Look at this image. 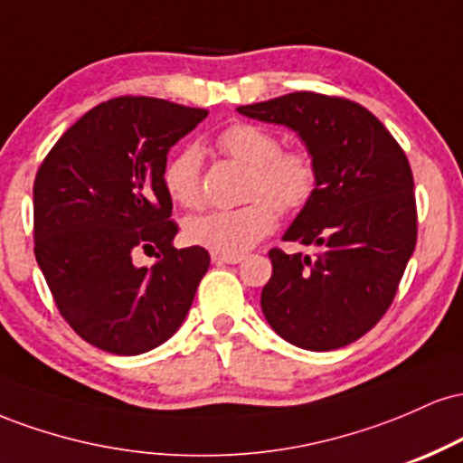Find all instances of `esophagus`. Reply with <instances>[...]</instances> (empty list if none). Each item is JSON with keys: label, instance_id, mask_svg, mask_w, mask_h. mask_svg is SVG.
<instances>
[{"label": "esophagus", "instance_id": "34e87169", "mask_svg": "<svg viewBox=\"0 0 463 463\" xmlns=\"http://www.w3.org/2000/svg\"><path fill=\"white\" fill-rule=\"evenodd\" d=\"M211 259H213L215 263H228V265H237V263H241L243 259V254H211Z\"/></svg>", "mask_w": 463, "mask_h": 463}]
</instances>
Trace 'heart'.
<instances>
[{
	"label": "heart",
	"instance_id": "obj_1",
	"mask_svg": "<svg viewBox=\"0 0 463 463\" xmlns=\"http://www.w3.org/2000/svg\"><path fill=\"white\" fill-rule=\"evenodd\" d=\"M217 147L248 167L243 200L237 209H217L189 217L184 237L194 246L215 254H243L276 228L279 211L298 213L316 198L320 165L305 146L283 147L274 130L248 121L231 124L217 135ZM202 152L189 146L163 167V187L176 204L194 206L202 200Z\"/></svg>",
	"mask_w": 463,
	"mask_h": 463
}]
</instances>
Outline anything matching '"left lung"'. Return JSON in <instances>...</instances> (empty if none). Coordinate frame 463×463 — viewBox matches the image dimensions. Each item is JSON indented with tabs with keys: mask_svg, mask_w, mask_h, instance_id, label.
<instances>
[{
	"mask_svg": "<svg viewBox=\"0 0 463 463\" xmlns=\"http://www.w3.org/2000/svg\"><path fill=\"white\" fill-rule=\"evenodd\" d=\"M237 110L296 130L320 165L316 198L283 237L316 246L317 254L269 250L265 320L298 348L348 346L390 309L416 248L405 152L365 106L337 95L296 91Z\"/></svg>",
	"mask_w": 463,
	"mask_h": 463,
	"instance_id": "8db88e82",
	"label": "left lung"
}]
</instances>
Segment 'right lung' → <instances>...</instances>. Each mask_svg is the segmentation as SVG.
<instances>
[{"instance_id": "obj_1", "label": "right lung", "mask_w": 463, "mask_h": 463, "mask_svg": "<svg viewBox=\"0 0 463 463\" xmlns=\"http://www.w3.org/2000/svg\"><path fill=\"white\" fill-rule=\"evenodd\" d=\"M209 110L121 95L69 128L34 178V257L54 302L84 342L113 354L161 346L187 317L209 269L204 248L176 250L167 152ZM158 249L137 269L131 254Z\"/></svg>"}]
</instances>
